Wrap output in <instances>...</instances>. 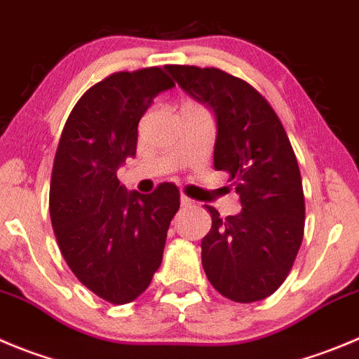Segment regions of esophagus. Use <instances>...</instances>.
I'll list each match as a JSON object with an SVG mask.
<instances>
[{"label":"esophagus","mask_w":359,"mask_h":359,"mask_svg":"<svg viewBox=\"0 0 359 359\" xmlns=\"http://www.w3.org/2000/svg\"><path fill=\"white\" fill-rule=\"evenodd\" d=\"M180 201H182V206H192V199L187 196H182L180 197Z\"/></svg>","instance_id":"obj_1"}]
</instances>
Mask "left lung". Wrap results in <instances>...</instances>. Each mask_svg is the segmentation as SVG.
I'll list each match as a JSON object with an SVG mask.
<instances>
[{"label":"left lung","mask_w":359,"mask_h":359,"mask_svg":"<svg viewBox=\"0 0 359 359\" xmlns=\"http://www.w3.org/2000/svg\"><path fill=\"white\" fill-rule=\"evenodd\" d=\"M189 95L217 116L215 169L236 185L241 213L220 218L213 206L203 238V268L225 298L252 303L284 284L303 241L305 197L294 149L269 102L220 68L167 65Z\"/></svg>","instance_id":"1"}]
</instances>
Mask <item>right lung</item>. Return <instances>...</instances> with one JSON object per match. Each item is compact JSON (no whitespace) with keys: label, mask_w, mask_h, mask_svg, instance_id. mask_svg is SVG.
<instances>
[{"label":"right lung","mask_w":359,"mask_h":359,"mask_svg":"<svg viewBox=\"0 0 359 359\" xmlns=\"http://www.w3.org/2000/svg\"><path fill=\"white\" fill-rule=\"evenodd\" d=\"M172 86L160 67L111 74L74 105L57 142L49 192L56 241L81 284L112 305L148 289L180 210L174 183L128 194L116 176L135 155L142 114Z\"/></svg>","instance_id":"obj_1"}]
</instances>
